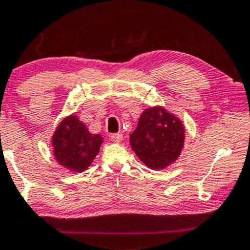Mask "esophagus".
<instances>
[{"label":"esophagus","instance_id":"esophagus-1","mask_svg":"<svg viewBox=\"0 0 250 250\" xmlns=\"http://www.w3.org/2000/svg\"><path fill=\"white\" fill-rule=\"evenodd\" d=\"M123 136L122 134H120V132H115V134H112L110 135V140H112L114 143H120V142L122 141Z\"/></svg>","mask_w":250,"mask_h":250}]
</instances>
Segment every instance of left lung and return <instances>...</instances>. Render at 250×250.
<instances>
[{"mask_svg":"<svg viewBox=\"0 0 250 250\" xmlns=\"http://www.w3.org/2000/svg\"><path fill=\"white\" fill-rule=\"evenodd\" d=\"M129 141L136 156L148 168L164 169L181 153L185 127L181 120L164 107H148L141 114Z\"/></svg>","mask_w":250,"mask_h":250,"instance_id":"obj_1","label":"left lung"}]
</instances>
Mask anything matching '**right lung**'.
Returning a JSON list of instances; mask_svg holds the SVG:
<instances>
[{"instance_id": "obj_1", "label": "right lung", "mask_w": 250, "mask_h": 250, "mask_svg": "<svg viewBox=\"0 0 250 250\" xmlns=\"http://www.w3.org/2000/svg\"><path fill=\"white\" fill-rule=\"evenodd\" d=\"M103 142L102 136L91 134L75 114L63 119L52 136L56 162L76 173L88 168L99 152Z\"/></svg>"}]
</instances>
